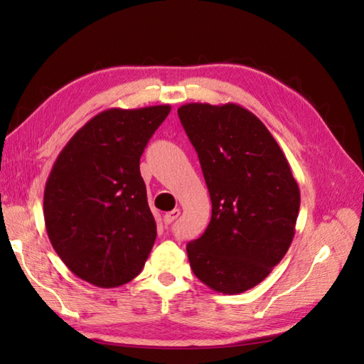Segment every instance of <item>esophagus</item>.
I'll return each mask as SVG.
<instances>
[{"label":"esophagus","mask_w":364,"mask_h":364,"mask_svg":"<svg viewBox=\"0 0 364 364\" xmlns=\"http://www.w3.org/2000/svg\"><path fill=\"white\" fill-rule=\"evenodd\" d=\"M180 213H181L180 208H173V210H171V212L165 213V215H164V223H165V225H171L178 217H180Z\"/></svg>","instance_id":"obj_1"}]
</instances>
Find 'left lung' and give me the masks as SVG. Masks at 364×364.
Wrapping results in <instances>:
<instances>
[{
	"mask_svg": "<svg viewBox=\"0 0 364 364\" xmlns=\"http://www.w3.org/2000/svg\"><path fill=\"white\" fill-rule=\"evenodd\" d=\"M212 200L205 232L186 245L193 273L223 294L267 278L291 247L300 191L260 119L237 104L189 102L178 109Z\"/></svg>",
	"mask_w": 364,
	"mask_h": 364,
	"instance_id": "obj_1",
	"label": "left lung"
}]
</instances>
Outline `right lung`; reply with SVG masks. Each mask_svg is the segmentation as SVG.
<instances>
[{"label": "right lung", "mask_w": 364, "mask_h": 364, "mask_svg": "<svg viewBox=\"0 0 364 364\" xmlns=\"http://www.w3.org/2000/svg\"><path fill=\"white\" fill-rule=\"evenodd\" d=\"M170 106L107 109L86 122L48 176L43 213L54 250L97 287L141 273L157 236L139 159Z\"/></svg>", "instance_id": "obj_1"}]
</instances>
